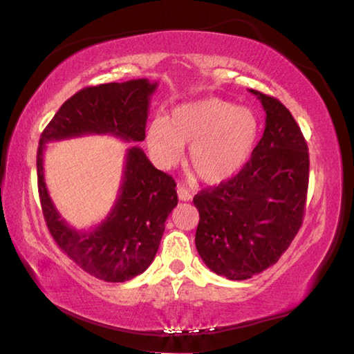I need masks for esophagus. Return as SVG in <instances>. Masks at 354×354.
<instances>
[{"label": "esophagus", "instance_id": "34e87169", "mask_svg": "<svg viewBox=\"0 0 354 354\" xmlns=\"http://www.w3.org/2000/svg\"><path fill=\"white\" fill-rule=\"evenodd\" d=\"M176 192H178V198L181 199V201H190V199L193 198V196H192V193H190V190H189V189H185L184 185H178Z\"/></svg>", "mask_w": 354, "mask_h": 354}]
</instances>
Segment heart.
<instances>
[{
  "label": "heart",
  "mask_w": 354,
  "mask_h": 354,
  "mask_svg": "<svg viewBox=\"0 0 354 354\" xmlns=\"http://www.w3.org/2000/svg\"><path fill=\"white\" fill-rule=\"evenodd\" d=\"M253 110L209 96L173 110L167 121L155 118L145 131V145L153 162L170 169L181 161L207 184H221L242 169L258 138Z\"/></svg>",
  "instance_id": "heart-1"
}]
</instances>
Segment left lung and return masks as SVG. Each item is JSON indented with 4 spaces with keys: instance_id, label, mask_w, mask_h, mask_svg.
I'll use <instances>...</instances> for the list:
<instances>
[{
    "instance_id": "1",
    "label": "left lung",
    "mask_w": 354,
    "mask_h": 354,
    "mask_svg": "<svg viewBox=\"0 0 354 354\" xmlns=\"http://www.w3.org/2000/svg\"><path fill=\"white\" fill-rule=\"evenodd\" d=\"M266 110V130L236 176L193 198L195 244L205 266L244 281L276 264L302 225L308 190V147L288 109L252 90Z\"/></svg>"
}]
</instances>
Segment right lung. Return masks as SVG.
Instances as JSON below:
<instances>
[{
  "label": "right lung",
  "instance_id": "right-lung-1",
  "mask_svg": "<svg viewBox=\"0 0 354 354\" xmlns=\"http://www.w3.org/2000/svg\"><path fill=\"white\" fill-rule=\"evenodd\" d=\"M156 87L158 82L142 78L82 88L62 104L41 133L38 192L48 232L75 264L106 282H126L149 268L165 221L178 204L176 184L135 145L126 153L122 184L113 209L93 230L78 232L61 219L48 196L43 167L46 142L82 135L144 141L150 96Z\"/></svg>",
  "mask_w": 354,
  "mask_h": 354
}]
</instances>
